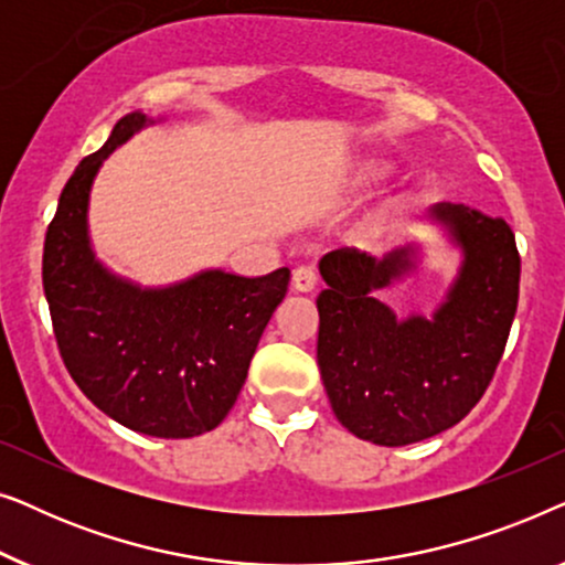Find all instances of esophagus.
Listing matches in <instances>:
<instances>
[{
	"label": "esophagus",
	"instance_id": "34e87169",
	"mask_svg": "<svg viewBox=\"0 0 565 565\" xmlns=\"http://www.w3.org/2000/svg\"><path fill=\"white\" fill-rule=\"evenodd\" d=\"M316 282H319V275H316L313 267H298L296 273H292V288L298 292H311L316 288Z\"/></svg>",
	"mask_w": 565,
	"mask_h": 565
}]
</instances>
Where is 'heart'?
Returning a JSON list of instances; mask_svg holds the SVG:
<instances>
[{
    "mask_svg": "<svg viewBox=\"0 0 565 565\" xmlns=\"http://www.w3.org/2000/svg\"><path fill=\"white\" fill-rule=\"evenodd\" d=\"M393 172V161L383 159V157H370L365 161H360V167L354 169L352 177V188H367L383 177H388Z\"/></svg>",
    "mask_w": 565,
    "mask_h": 565,
    "instance_id": "heart-1",
    "label": "heart"
}]
</instances>
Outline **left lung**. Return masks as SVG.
<instances>
[{
  "label": "left lung",
  "mask_w": 565,
  "mask_h": 565,
  "mask_svg": "<svg viewBox=\"0 0 565 565\" xmlns=\"http://www.w3.org/2000/svg\"><path fill=\"white\" fill-rule=\"evenodd\" d=\"M424 221L462 254L458 277L431 316L398 319L375 298L416 273V244L383 259L337 249L319 265L327 282L316 298L323 388L344 429L383 447L435 437L481 401L520 298V254L504 218L437 203Z\"/></svg>",
  "instance_id": "8db88e82"
}]
</instances>
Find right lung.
I'll use <instances>...</instances> for the list:
<instances>
[{
	"instance_id": "obj_1",
	"label": "right lung",
	"mask_w": 565,
	"mask_h": 565,
	"mask_svg": "<svg viewBox=\"0 0 565 565\" xmlns=\"http://www.w3.org/2000/svg\"><path fill=\"white\" fill-rule=\"evenodd\" d=\"M151 122L141 110L128 113L68 177L45 234L43 290L58 352L84 396L122 427L188 439L218 427L236 404L290 269L262 277L203 269L167 288H141L95 257L92 182Z\"/></svg>"
}]
</instances>
